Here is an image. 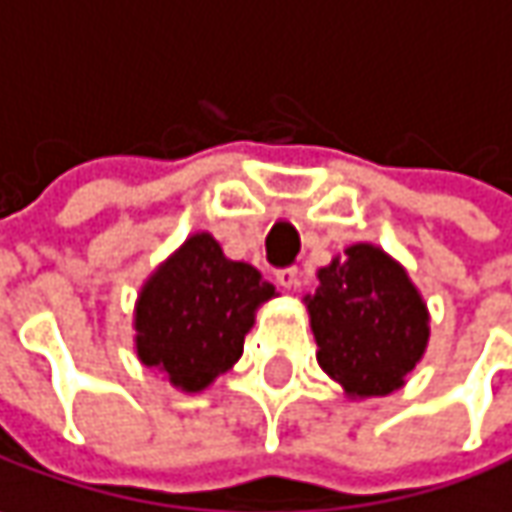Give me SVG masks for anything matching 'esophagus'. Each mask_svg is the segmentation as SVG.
Returning a JSON list of instances; mask_svg holds the SVG:
<instances>
[{
	"label": "esophagus",
	"instance_id": "obj_1",
	"mask_svg": "<svg viewBox=\"0 0 512 512\" xmlns=\"http://www.w3.org/2000/svg\"><path fill=\"white\" fill-rule=\"evenodd\" d=\"M278 283L283 286V289H298L300 286L298 266H283V269H278Z\"/></svg>",
	"mask_w": 512,
	"mask_h": 512
}]
</instances>
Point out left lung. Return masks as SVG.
I'll return each instance as SVG.
<instances>
[{
    "label": "left lung",
    "mask_w": 512,
    "mask_h": 512,
    "mask_svg": "<svg viewBox=\"0 0 512 512\" xmlns=\"http://www.w3.org/2000/svg\"><path fill=\"white\" fill-rule=\"evenodd\" d=\"M306 298L318 364L346 395H387L404 384L427 346V309L407 272L358 243L318 272Z\"/></svg>",
    "instance_id": "left-lung-1"
}]
</instances>
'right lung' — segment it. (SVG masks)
Masks as SVG:
<instances>
[{
	"instance_id": "right-lung-1",
	"label": "right lung",
	"mask_w": 512,
	"mask_h": 512,
	"mask_svg": "<svg viewBox=\"0 0 512 512\" xmlns=\"http://www.w3.org/2000/svg\"><path fill=\"white\" fill-rule=\"evenodd\" d=\"M275 295L255 266L223 255L212 234H194L145 283L137 303V352L174 387H209L243 355L255 309Z\"/></svg>"
}]
</instances>
